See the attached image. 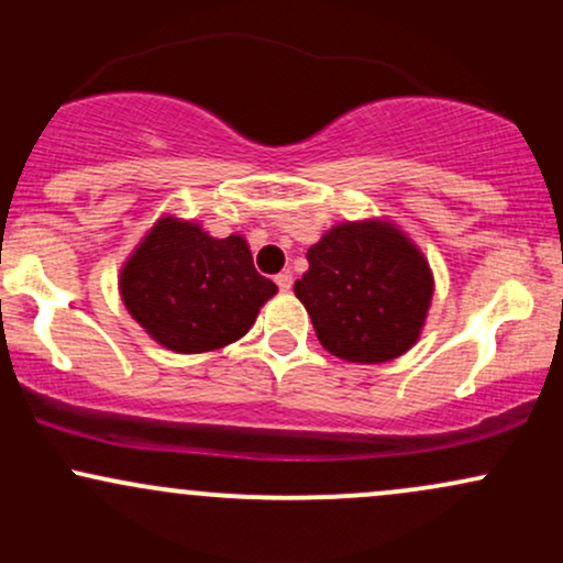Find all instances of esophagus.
Returning a JSON list of instances; mask_svg holds the SVG:
<instances>
[{
  "label": "esophagus",
  "instance_id": "obj_1",
  "mask_svg": "<svg viewBox=\"0 0 563 563\" xmlns=\"http://www.w3.org/2000/svg\"><path fill=\"white\" fill-rule=\"evenodd\" d=\"M275 283H277V288H280V290H290V286H294V275H290V273L275 275Z\"/></svg>",
  "mask_w": 563,
  "mask_h": 563
}]
</instances>
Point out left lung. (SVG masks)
<instances>
[{"instance_id": "left-lung-1", "label": "left lung", "mask_w": 563, "mask_h": 563, "mask_svg": "<svg viewBox=\"0 0 563 563\" xmlns=\"http://www.w3.org/2000/svg\"><path fill=\"white\" fill-rule=\"evenodd\" d=\"M307 262L294 294L328 352L376 365L416 344L434 280L402 232L384 222L339 224L307 251Z\"/></svg>"}]
</instances>
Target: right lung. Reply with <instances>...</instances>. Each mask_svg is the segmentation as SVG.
<instances>
[{"label": "right lung", "instance_id": "add662e5", "mask_svg": "<svg viewBox=\"0 0 563 563\" xmlns=\"http://www.w3.org/2000/svg\"><path fill=\"white\" fill-rule=\"evenodd\" d=\"M129 314L172 352L228 346L254 325L277 286L256 273L243 238H211L166 217L121 269Z\"/></svg>", "mask_w": 563, "mask_h": 563}]
</instances>
